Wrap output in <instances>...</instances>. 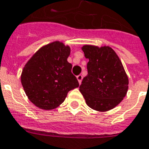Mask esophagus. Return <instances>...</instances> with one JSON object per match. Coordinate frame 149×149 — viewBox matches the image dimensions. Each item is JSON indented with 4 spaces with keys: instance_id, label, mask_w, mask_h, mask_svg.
I'll return each instance as SVG.
<instances>
[{
    "instance_id": "esophagus-1",
    "label": "esophagus",
    "mask_w": 149,
    "mask_h": 149,
    "mask_svg": "<svg viewBox=\"0 0 149 149\" xmlns=\"http://www.w3.org/2000/svg\"><path fill=\"white\" fill-rule=\"evenodd\" d=\"M77 81L78 82L81 84V81H82V79H83V77H82V75H78V76H77Z\"/></svg>"
}]
</instances>
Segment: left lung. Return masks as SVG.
<instances>
[{"mask_svg": "<svg viewBox=\"0 0 149 149\" xmlns=\"http://www.w3.org/2000/svg\"><path fill=\"white\" fill-rule=\"evenodd\" d=\"M88 75L80 85L88 106L100 112L112 109L121 102L128 88V78L120 60L109 46L84 45Z\"/></svg>", "mask_w": 149, "mask_h": 149, "instance_id": "1", "label": "left lung"}]
</instances>
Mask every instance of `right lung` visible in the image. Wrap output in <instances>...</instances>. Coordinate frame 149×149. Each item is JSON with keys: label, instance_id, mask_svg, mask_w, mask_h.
Listing matches in <instances>:
<instances>
[{"label": "right lung", "instance_id": "1", "mask_svg": "<svg viewBox=\"0 0 149 149\" xmlns=\"http://www.w3.org/2000/svg\"><path fill=\"white\" fill-rule=\"evenodd\" d=\"M69 54L68 45L54 41L40 48L24 65L21 84L28 98L40 109H56L69 91L79 86L67 61Z\"/></svg>", "mask_w": 149, "mask_h": 149}]
</instances>
